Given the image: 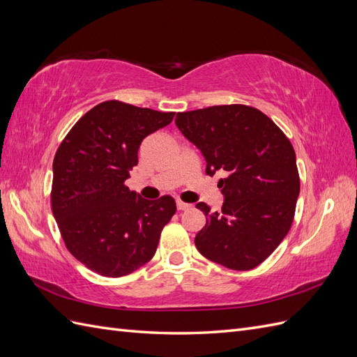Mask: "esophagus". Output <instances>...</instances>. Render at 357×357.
I'll return each mask as SVG.
<instances>
[{"mask_svg":"<svg viewBox=\"0 0 357 357\" xmlns=\"http://www.w3.org/2000/svg\"><path fill=\"white\" fill-rule=\"evenodd\" d=\"M176 204H177V210H180V211L188 210V208L190 207V204H186V202H183V201H180V199H178Z\"/></svg>","mask_w":357,"mask_h":357,"instance_id":"esophagus-1","label":"esophagus"}]
</instances>
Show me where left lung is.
<instances>
[{
    "instance_id": "1",
    "label": "left lung",
    "mask_w": 357,
    "mask_h": 357,
    "mask_svg": "<svg viewBox=\"0 0 357 357\" xmlns=\"http://www.w3.org/2000/svg\"><path fill=\"white\" fill-rule=\"evenodd\" d=\"M176 125L207 162L226 171L220 211L198 202L207 223L195 236L198 252L235 271L261 265L287 235L301 181L295 150L271 119L243 104L177 113Z\"/></svg>"
}]
</instances>
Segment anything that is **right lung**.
I'll return each mask as SVG.
<instances>
[{
  "mask_svg": "<svg viewBox=\"0 0 357 357\" xmlns=\"http://www.w3.org/2000/svg\"><path fill=\"white\" fill-rule=\"evenodd\" d=\"M176 113L104 101L83 114L53 159L52 211L68 252L104 277H123L153 257L176 214L169 195L144 199L125 180L143 139Z\"/></svg>",
  "mask_w": 357,
  "mask_h": 357,
  "instance_id": "add662e5",
  "label": "right lung"
}]
</instances>
